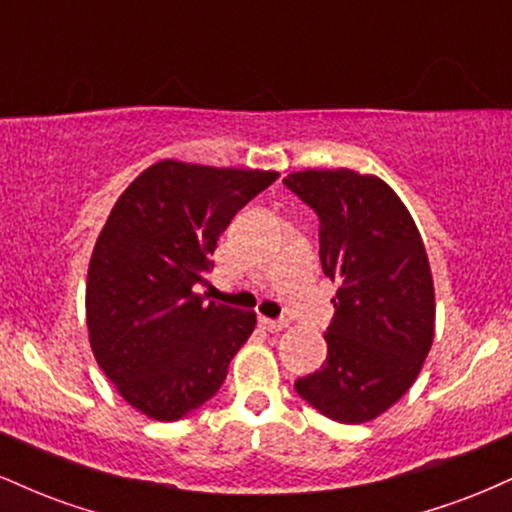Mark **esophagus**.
I'll return each instance as SVG.
<instances>
[{
	"label": "esophagus",
	"instance_id": "34e87169",
	"mask_svg": "<svg viewBox=\"0 0 512 512\" xmlns=\"http://www.w3.org/2000/svg\"><path fill=\"white\" fill-rule=\"evenodd\" d=\"M260 325H262V330H267V332H284L286 327H289V322L272 320V317H260Z\"/></svg>",
	"mask_w": 512,
	"mask_h": 512
}]
</instances>
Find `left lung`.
Instances as JSON below:
<instances>
[{
    "label": "left lung",
    "mask_w": 512,
    "mask_h": 512,
    "mask_svg": "<svg viewBox=\"0 0 512 512\" xmlns=\"http://www.w3.org/2000/svg\"><path fill=\"white\" fill-rule=\"evenodd\" d=\"M320 216L322 272L337 281L327 361L296 392L342 424H366L419 378L433 344L436 291L419 228L378 175L308 168L284 178Z\"/></svg>",
    "instance_id": "obj_1"
}]
</instances>
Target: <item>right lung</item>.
Instances as JSON below:
<instances>
[{"label":"right lung","instance_id":"right-lung-1","mask_svg":"<svg viewBox=\"0 0 512 512\" xmlns=\"http://www.w3.org/2000/svg\"><path fill=\"white\" fill-rule=\"evenodd\" d=\"M276 170L166 158L122 192L93 245L86 327L98 366L122 399L175 421L216 395L257 325L252 310L204 301L219 236Z\"/></svg>","mask_w":512,"mask_h":512}]
</instances>
